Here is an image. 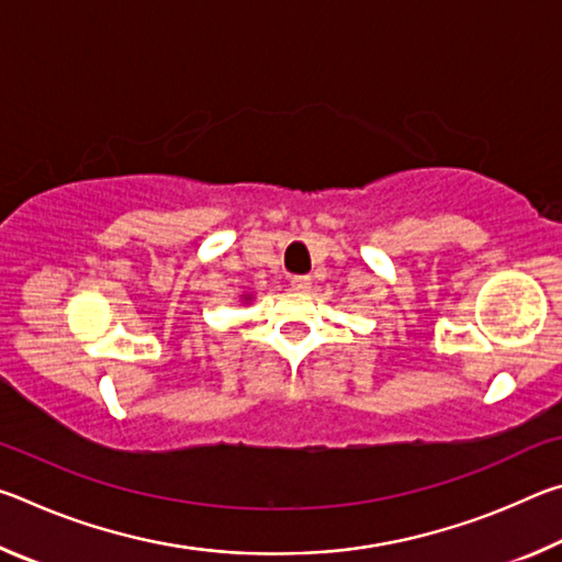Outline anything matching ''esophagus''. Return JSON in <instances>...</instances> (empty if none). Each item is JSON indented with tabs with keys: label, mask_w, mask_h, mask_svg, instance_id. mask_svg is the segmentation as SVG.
Segmentation results:
<instances>
[{
	"label": "esophagus",
	"mask_w": 562,
	"mask_h": 562,
	"mask_svg": "<svg viewBox=\"0 0 562 562\" xmlns=\"http://www.w3.org/2000/svg\"><path fill=\"white\" fill-rule=\"evenodd\" d=\"M290 288L294 292H307L312 288V278H307V274H294L290 280Z\"/></svg>",
	"instance_id": "esophagus-1"
}]
</instances>
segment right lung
I'll return each instance as SVG.
<instances>
[{
  "instance_id": "1",
  "label": "right lung",
  "mask_w": 562,
  "mask_h": 562,
  "mask_svg": "<svg viewBox=\"0 0 562 562\" xmlns=\"http://www.w3.org/2000/svg\"><path fill=\"white\" fill-rule=\"evenodd\" d=\"M240 297H243V302H250V300H252L250 294H240Z\"/></svg>"
}]
</instances>
